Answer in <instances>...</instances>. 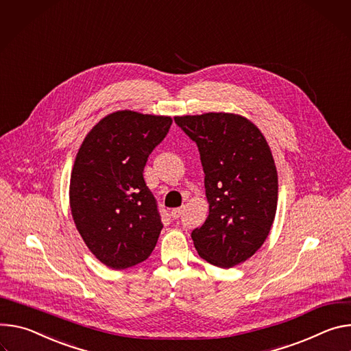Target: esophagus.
Returning <instances> with one entry per match:
<instances>
[{"label":"esophagus","mask_w":351,"mask_h":351,"mask_svg":"<svg viewBox=\"0 0 351 351\" xmlns=\"http://www.w3.org/2000/svg\"><path fill=\"white\" fill-rule=\"evenodd\" d=\"M181 215H182V208H176V209L171 210V217L173 219H178V217H181Z\"/></svg>","instance_id":"1"}]
</instances>
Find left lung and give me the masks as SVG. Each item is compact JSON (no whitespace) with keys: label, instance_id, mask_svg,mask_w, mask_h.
<instances>
[{"label":"left lung","instance_id":"left-lung-1","mask_svg":"<svg viewBox=\"0 0 351 351\" xmlns=\"http://www.w3.org/2000/svg\"><path fill=\"white\" fill-rule=\"evenodd\" d=\"M195 141L205 173L209 215L192 231L201 258L232 267L265 243L278 209V170L259 128L234 112L174 117Z\"/></svg>","mask_w":351,"mask_h":351}]
</instances>
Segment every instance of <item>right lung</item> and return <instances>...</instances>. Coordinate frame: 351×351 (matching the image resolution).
<instances>
[{"label": "right lung", "instance_id": "add662e5", "mask_svg": "<svg viewBox=\"0 0 351 351\" xmlns=\"http://www.w3.org/2000/svg\"><path fill=\"white\" fill-rule=\"evenodd\" d=\"M171 123L167 115L114 111L88 132L76 153L72 219L89 251L111 269L143 262L158 243L163 224L143 169Z\"/></svg>", "mask_w": 351, "mask_h": 351}]
</instances>
